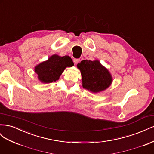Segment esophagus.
I'll return each instance as SVG.
<instances>
[{"instance_id": "esophagus-1", "label": "esophagus", "mask_w": 154, "mask_h": 154, "mask_svg": "<svg viewBox=\"0 0 154 154\" xmlns=\"http://www.w3.org/2000/svg\"><path fill=\"white\" fill-rule=\"evenodd\" d=\"M80 60L79 59V58H74V63H75V64L78 63L79 62H80Z\"/></svg>"}]
</instances>
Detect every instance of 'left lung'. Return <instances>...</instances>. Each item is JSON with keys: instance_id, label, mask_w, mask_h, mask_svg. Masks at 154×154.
I'll list each match as a JSON object with an SVG mask.
<instances>
[{"instance_id": "1", "label": "left lung", "mask_w": 154, "mask_h": 154, "mask_svg": "<svg viewBox=\"0 0 154 154\" xmlns=\"http://www.w3.org/2000/svg\"><path fill=\"white\" fill-rule=\"evenodd\" d=\"M77 67L81 71L82 86L84 88L93 92H99L111 84L110 74L97 60H82Z\"/></svg>"}]
</instances>
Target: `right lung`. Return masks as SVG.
<instances>
[{
  "label": "right lung",
  "instance_id": "add662e5",
  "mask_svg": "<svg viewBox=\"0 0 154 154\" xmlns=\"http://www.w3.org/2000/svg\"><path fill=\"white\" fill-rule=\"evenodd\" d=\"M73 66L72 60L69 56L61 57L54 54L47 61L38 65L35 67V71L42 82L51 83L58 80L67 67Z\"/></svg>",
  "mask_w": 154,
  "mask_h": 154
}]
</instances>
